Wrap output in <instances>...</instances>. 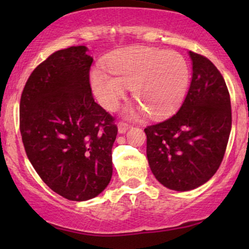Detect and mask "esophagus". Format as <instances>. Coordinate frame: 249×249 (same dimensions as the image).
Returning <instances> with one entry per match:
<instances>
[{"mask_svg":"<svg viewBox=\"0 0 249 249\" xmlns=\"http://www.w3.org/2000/svg\"><path fill=\"white\" fill-rule=\"evenodd\" d=\"M129 128L130 127H129V124H125V122H119L118 124V131L120 132V134H125Z\"/></svg>","mask_w":249,"mask_h":249,"instance_id":"esophagus-1","label":"esophagus"}]
</instances>
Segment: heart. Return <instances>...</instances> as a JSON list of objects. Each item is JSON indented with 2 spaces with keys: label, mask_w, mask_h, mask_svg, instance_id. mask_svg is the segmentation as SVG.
<instances>
[{
  "label": "heart",
  "mask_w": 249,
  "mask_h": 249,
  "mask_svg": "<svg viewBox=\"0 0 249 249\" xmlns=\"http://www.w3.org/2000/svg\"><path fill=\"white\" fill-rule=\"evenodd\" d=\"M107 74L100 69L90 73L91 89L100 104L115 111L131 88L138 104L128 108V117L148 112L152 117H164L181 103L189 84L190 69L181 54L153 47H132L111 57Z\"/></svg>",
  "instance_id": "b5f03b06"
}]
</instances>
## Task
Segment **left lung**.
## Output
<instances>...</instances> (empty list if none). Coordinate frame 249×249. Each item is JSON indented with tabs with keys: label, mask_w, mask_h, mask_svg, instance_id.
I'll return each instance as SVG.
<instances>
[{
	"label": "left lung",
	"mask_w": 249,
	"mask_h": 249,
	"mask_svg": "<svg viewBox=\"0 0 249 249\" xmlns=\"http://www.w3.org/2000/svg\"><path fill=\"white\" fill-rule=\"evenodd\" d=\"M193 77L176 114L145 128L149 168L160 183L177 192L204 185L222 162L231 131L230 95L216 67L189 51Z\"/></svg>",
	"instance_id": "obj_1"
}]
</instances>
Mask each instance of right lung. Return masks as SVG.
Segmentation results:
<instances>
[{
  "instance_id": "obj_1",
  "label": "right lung",
  "mask_w": 249,
  "mask_h": 249,
  "mask_svg": "<svg viewBox=\"0 0 249 249\" xmlns=\"http://www.w3.org/2000/svg\"><path fill=\"white\" fill-rule=\"evenodd\" d=\"M86 46L53 53L33 71L20 100V132L34 169L53 192L83 202L112 178L114 119L94 101Z\"/></svg>"
}]
</instances>
